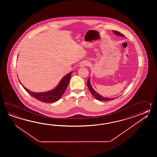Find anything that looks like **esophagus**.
Instances as JSON below:
<instances>
[{"instance_id": "obj_1", "label": "esophagus", "mask_w": 157, "mask_h": 157, "mask_svg": "<svg viewBox=\"0 0 157 157\" xmlns=\"http://www.w3.org/2000/svg\"><path fill=\"white\" fill-rule=\"evenodd\" d=\"M89 62H87V61H83L82 62H81V64H80V67H86V66H89Z\"/></svg>"}]
</instances>
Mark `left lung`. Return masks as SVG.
I'll return each mask as SVG.
<instances>
[{"label": "left lung", "mask_w": 157, "mask_h": 157, "mask_svg": "<svg viewBox=\"0 0 157 157\" xmlns=\"http://www.w3.org/2000/svg\"><path fill=\"white\" fill-rule=\"evenodd\" d=\"M113 32L114 33L117 35V36H120L124 37L123 34L120 33V32L117 31H115V30H113ZM87 87L89 88V90L90 91V93H91V94L93 95L94 97L95 98H96L97 100H100V101H107V100H112L115 99L117 97H114V98H107V97H103L101 96V95H100L98 93L97 91H95L94 89H93V87L91 86V83H90V78L89 77V80L87 82Z\"/></svg>", "instance_id": "obj_1"}]
</instances>
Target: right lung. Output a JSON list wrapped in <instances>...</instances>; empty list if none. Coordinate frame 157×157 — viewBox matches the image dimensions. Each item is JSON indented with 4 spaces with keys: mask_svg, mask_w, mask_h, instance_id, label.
<instances>
[{
    "mask_svg": "<svg viewBox=\"0 0 157 157\" xmlns=\"http://www.w3.org/2000/svg\"><path fill=\"white\" fill-rule=\"evenodd\" d=\"M72 72V71L64 76L61 79L58 85L53 90L42 93H35L28 90L24 85H22L20 81H19L25 90L35 99L44 103H54L58 101L62 97L70 82Z\"/></svg>",
    "mask_w": 157,
    "mask_h": 157,
    "instance_id": "obj_1",
    "label": "right lung"
}]
</instances>
